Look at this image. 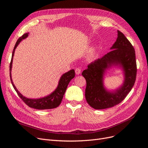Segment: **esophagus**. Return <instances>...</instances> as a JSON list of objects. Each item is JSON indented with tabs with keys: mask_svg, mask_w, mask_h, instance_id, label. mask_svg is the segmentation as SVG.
Returning a JSON list of instances; mask_svg holds the SVG:
<instances>
[{
	"mask_svg": "<svg viewBox=\"0 0 148 148\" xmlns=\"http://www.w3.org/2000/svg\"><path fill=\"white\" fill-rule=\"evenodd\" d=\"M75 73L77 75H79L81 73V69L79 68H77L75 69Z\"/></svg>",
	"mask_w": 148,
	"mask_h": 148,
	"instance_id": "34e87169",
	"label": "esophagus"
}]
</instances>
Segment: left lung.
<instances>
[{
  "mask_svg": "<svg viewBox=\"0 0 148 148\" xmlns=\"http://www.w3.org/2000/svg\"><path fill=\"white\" fill-rule=\"evenodd\" d=\"M117 40L112 51L101 59L88 65L82 72L86 79L85 97L89 105L95 109H104L119 104L127 96L135 84L136 77L135 51L125 35L117 31ZM112 66L120 67L124 71V81L115 91L107 90L103 86L106 70Z\"/></svg>",
  "mask_w": 148,
  "mask_h": 148,
  "instance_id": "left-lung-1",
  "label": "left lung"
}]
</instances>
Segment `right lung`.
Listing matches in <instances>:
<instances>
[{
    "instance_id": "obj_1",
    "label": "right lung",
    "mask_w": 148,
    "mask_h": 148,
    "mask_svg": "<svg viewBox=\"0 0 148 148\" xmlns=\"http://www.w3.org/2000/svg\"><path fill=\"white\" fill-rule=\"evenodd\" d=\"M28 34H29L28 33L24 34L21 37H20L17 40L12 52V59L10 62V80H11L12 84L13 85V87L14 88L15 90L18 94V95L20 96V97L22 100H23V101L26 105L28 106L29 107H31V108L38 109V110L51 109L56 108V107L59 106L61 103L62 100L63 99L64 95L66 89V88L68 86V84L71 81V79H73L75 77V70L73 69L69 71L68 72H66L62 75V77H60L59 82V84H58V86L54 90V91H53L51 94H50V95L47 96L38 98V99H30V98H27L23 96L18 91V89L16 88L15 86L12 82L11 71H12V68L13 56H14L15 49L16 48L18 45L22 40L26 38L28 36Z\"/></svg>"
}]
</instances>
